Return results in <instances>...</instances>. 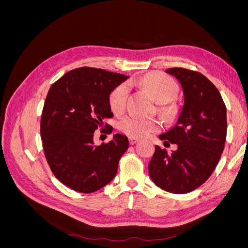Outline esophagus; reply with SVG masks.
I'll use <instances>...</instances> for the list:
<instances>
[{
  "label": "esophagus",
  "instance_id": "34e87169",
  "mask_svg": "<svg viewBox=\"0 0 248 248\" xmlns=\"http://www.w3.org/2000/svg\"><path fill=\"white\" fill-rule=\"evenodd\" d=\"M138 141H139V140H138V139H136V138H129V142H130V145L137 144Z\"/></svg>",
  "mask_w": 248,
  "mask_h": 248
}]
</instances>
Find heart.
I'll list each match as a JSON object with an SVG mask.
<instances>
[{
    "label": "heart",
    "instance_id": "1",
    "mask_svg": "<svg viewBox=\"0 0 248 248\" xmlns=\"http://www.w3.org/2000/svg\"><path fill=\"white\" fill-rule=\"evenodd\" d=\"M140 85L144 87L158 103H168L175 98L178 93V86L175 80L159 72L148 73L140 80ZM129 88L127 84H122L114 89L109 95V107L114 112H121L126 106L127 95ZM163 112L170 109L163 108ZM118 128L131 138H145L160 129V123L153 119H142L136 115H127L118 121Z\"/></svg>",
    "mask_w": 248,
    "mask_h": 248
}]
</instances>
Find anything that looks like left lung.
<instances>
[{
  "mask_svg": "<svg viewBox=\"0 0 248 248\" xmlns=\"http://www.w3.org/2000/svg\"><path fill=\"white\" fill-rule=\"evenodd\" d=\"M181 84L184 104L170 130L160 134L164 145L176 144V151L155 146L149 175L163 190L187 193L211 176L227 139V108L217 88L205 76L185 68H170Z\"/></svg>",
  "mask_w": 248,
  "mask_h": 248,
  "instance_id": "8db88e82",
  "label": "left lung"
}]
</instances>
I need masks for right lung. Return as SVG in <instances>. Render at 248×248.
Wrapping results in <instances>:
<instances>
[{
  "instance_id": "obj_1",
  "label": "right lung",
  "mask_w": 248,
  "mask_h": 248,
  "mask_svg": "<svg viewBox=\"0 0 248 248\" xmlns=\"http://www.w3.org/2000/svg\"><path fill=\"white\" fill-rule=\"evenodd\" d=\"M127 78L124 74L80 67L51 85L42 109L41 140L52 174L69 188L91 193L115 178L128 139L116 133L110 141L96 146L93 138L104 119L114 116L109 95Z\"/></svg>"
}]
</instances>
